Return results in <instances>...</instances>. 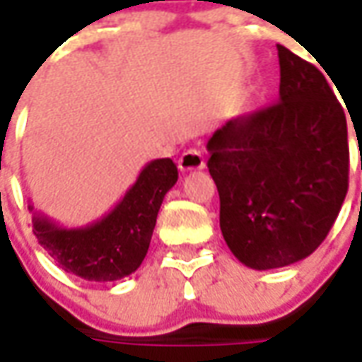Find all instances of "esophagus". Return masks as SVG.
Here are the masks:
<instances>
[{"instance_id":"esophagus-1","label":"esophagus","mask_w":362,"mask_h":362,"mask_svg":"<svg viewBox=\"0 0 362 362\" xmlns=\"http://www.w3.org/2000/svg\"><path fill=\"white\" fill-rule=\"evenodd\" d=\"M206 166V158L204 153L198 148H188L186 153H182L180 160H178V168L182 173H188V170H199Z\"/></svg>"}]
</instances>
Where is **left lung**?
Wrapping results in <instances>:
<instances>
[{
  "label": "left lung",
  "instance_id": "1",
  "mask_svg": "<svg viewBox=\"0 0 362 362\" xmlns=\"http://www.w3.org/2000/svg\"><path fill=\"white\" fill-rule=\"evenodd\" d=\"M278 102L241 115L207 141L219 227L255 270L310 257L339 216L349 188L345 111L325 76L278 45Z\"/></svg>",
  "mask_w": 362,
  "mask_h": 362
}]
</instances>
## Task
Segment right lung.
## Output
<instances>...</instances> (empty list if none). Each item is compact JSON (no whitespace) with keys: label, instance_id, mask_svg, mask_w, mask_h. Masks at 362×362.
<instances>
[{"label":"right lung","instance_id":"add662e5","mask_svg":"<svg viewBox=\"0 0 362 362\" xmlns=\"http://www.w3.org/2000/svg\"><path fill=\"white\" fill-rule=\"evenodd\" d=\"M176 180V164L170 158H156L100 221L66 229L35 211L33 233L58 267L70 274L92 282L121 280L133 274L146 257L158 209Z\"/></svg>","mask_w":362,"mask_h":362}]
</instances>
